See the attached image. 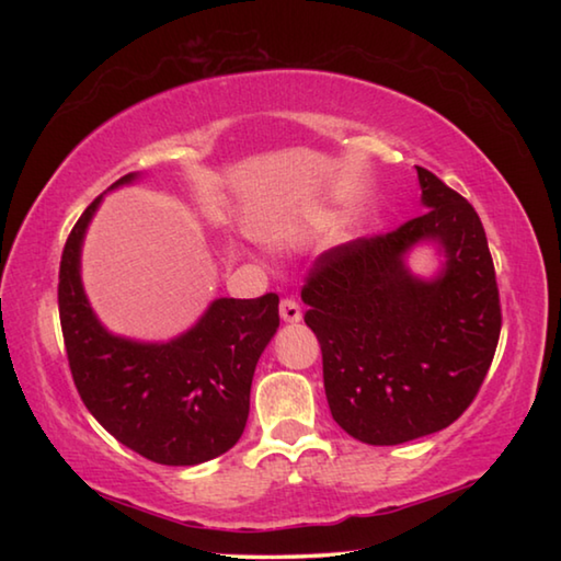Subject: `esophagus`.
<instances>
[{"label": "esophagus", "instance_id": "1", "mask_svg": "<svg viewBox=\"0 0 561 561\" xmlns=\"http://www.w3.org/2000/svg\"><path fill=\"white\" fill-rule=\"evenodd\" d=\"M279 317H282V321H287V324H299V321H301V307L294 299H284L279 304Z\"/></svg>", "mask_w": 561, "mask_h": 561}]
</instances>
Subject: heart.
Masks as SVG:
<instances>
[{
    "label": "heart",
    "instance_id": "obj_1",
    "mask_svg": "<svg viewBox=\"0 0 561 561\" xmlns=\"http://www.w3.org/2000/svg\"><path fill=\"white\" fill-rule=\"evenodd\" d=\"M327 217L324 215H317V217H309V220H304L299 225L289 227V230H284L277 234V240H274V244L277 247H297L301 242H307L311 234H317L321 227H324Z\"/></svg>",
    "mask_w": 561,
    "mask_h": 561
}]
</instances>
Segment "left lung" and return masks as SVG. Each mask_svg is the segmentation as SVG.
Here are the masks:
<instances>
[{
    "mask_svg": "<svg viewBox=\"0 0 561 561\" xmlns=\"http://www.w3.org/2000/svg\"><path fill=\"white\" fill-rule=\"evenodd\" d=\"M425 213L398 230L321 254L301 289L324 358L334 421L368 445H401L458 421L500 339V294L472 205L417 168ZM431 245L439 270L407 257Z\"/></svg>",
    "mask_w": 561,
    "mask_h": 561,
    "instance_id": "left-lung-1",
    "label": "left lung"
}]
</instances>
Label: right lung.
I'll return each instance as SVG.
<instances>
[{
  "mask_svg": "<svg viewBox=\"0 0 561 561\" xmlns=\"http://www.w3.org/2000/svg\"><path fill=\"white\" fill-rule=\"evenodd\" d=\"M138 178L123 175L108 190ZM103 195L83 210L61 254L59 317L73 383L103 428L144 458L175 468L213 460L244 431L254 368L279 329V297H220L168 341L113 334L81 282V247Z\"/></svg>",
  "mask_w": 561,
  "mask_h": 561,
  "instance_id": "right-lung-1",
  "label": "right lung"
}]
</instances>
